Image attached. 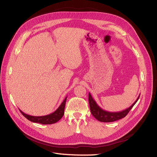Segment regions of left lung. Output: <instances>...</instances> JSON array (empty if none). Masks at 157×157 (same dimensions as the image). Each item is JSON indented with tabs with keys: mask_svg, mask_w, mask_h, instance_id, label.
I'll list each match as a JSON object with an SVG mask.
<instances>
[{
	"mask_svg": "<svg viewBox=\"0 0 157 157\" xmlns=\"http://www.w3.org/2000/svg\"><path fill=\"white\" fill-rule=\"evenodd\" d=\"M139 95L138 98H137L135 102L132 104V105L127 108L125 110H123L122 111L119 112H109L107 111L103 110L100 107H99L96 101L94 100L91 94L90 93L88 94V101H89V105H90V111H91L92 115L96 118V119L100 122H111L118 121L121 118L125 117L128 113L130 112L131 109L134 107V105L136 103V102L140 98Z\"/></svg>",
	"mask_w": 157,
	"mask_h": 157,
	"instance_id": "left-lung-1",
	"label": "left lung"
}]
</instances>
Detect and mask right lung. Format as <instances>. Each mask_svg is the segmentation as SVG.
Here are the masks:
<instances>
[{"label": "right lung", "instance_id": "obj_1", "mask_svg": "<svg viewBox=\"0 0 157 157\" xmlns=\"http://www.w3.org/2000/svg\"><path fill=\"white\" fill-rule=\"evenodd\" d=\"M66 100H67V97L65 98L63 102L61 103L59 107L56 109V110L50 115H47L44 116H31L29 115H27L25 113L21 111L20 109V111L22 115L24 116L27 119L33 122H36V123H40L42 124H51L56 123L58 121H59L62 117L64 115V109H65V105Z\"/></svg>", "mask_w": 157, "mask_h": 157}]
</instances>
